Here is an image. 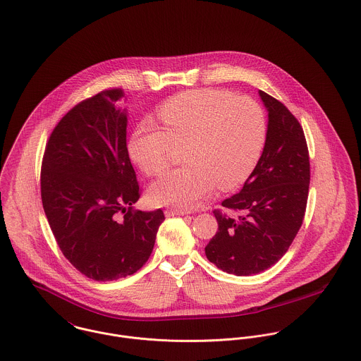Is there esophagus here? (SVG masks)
<instances>
[{
    "label": "esophagus",
    "instance_id": "1",
    "mask_svg": "<svg viewBox=\"0 0 361 361\" xmlns=\"http://www.w3.org/2000/svg\"><path fill=\"white\" fill-rule=\"evenodd\" d=\"M188 212L186 211H183V209H176V208H168L166 211H165V215L166 216H176V215H186Z\"/></svg>",
    "mask_w": 361,
    "mask_h": 361
}]
</instances>
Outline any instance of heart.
<instances>
[{
	"label": "heart",
	"mask_w": 361,
	"mask_h": 361,
	"mask_svg": "<svg viewBox=\"0 0 361 361\" xmlns=\"http://www.w3.org/2000/svg\"><path fill=\"white\" fill-rule=\"evenodd\" d=\"M157 117L164 130L143 121L131 133L128 153L147 175H161L173 145L185 143L186 163L152 186L154 204L190 209L215 185L234 189L262 154L267 120L259 102L222 90H193L164 102Z\"/></svg>",
	"instance_id": "b5f03b06"
}]
</instances>
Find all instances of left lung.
Returning a JSON list of instances; mask_svg holds the SVG:
<instances>
[{
    "label": "left lung",
    "mask_w": 361,
    "mask_h": 361,
    "mask_svg": "<svg viewBox=\"0 0 361 361\" xmlns=\"http://www.w3.org/2000/svg\"><path fill=\"white\" fill-rule=\"evenodd\" d=\"M269 113L262 156L240 193L222 201L233 215L214 211L218 231L205 247L209 262L235 276L258 274L279 262L300 229L310 163L295 116L259 91Z\"/></svg>",
    "instance_id": "left-lung-1"
}]
</instances>
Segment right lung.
Segmentation results:
<instances>
[{"instance_id":"obj_1","label":"right lung","mask_w":361,"mask_h":361,"mask_svg":"<svg viewBox=\"0 0 361 361\" xmlns=\"http://www.w3.org/2000/svg\"><path fill=\"white\" fill-rule=\"evenodd\" d=\"M123 90H106L68 110L51 133L41 198L66 259L95 281L137 271L153 251L163 209L135 211L140 197L127 149Z\"/></svg>"}]
</instances>
